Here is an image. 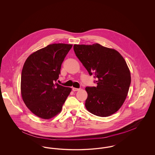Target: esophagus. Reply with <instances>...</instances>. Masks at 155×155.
Masks as SVG:
<instances>
[{
	"label": "esophagus",
	"instance_id": "obj_1",
	"mask_svg": "<svg viewBox=\"0 0 155 155\" xmlns=\"http://www.w3.org/2000/svg\"><path fill=\"white\" fill-rule=\"evenodd\" d=\"M72 89H73V91H79V90H80V89L76 88H73Z\"/></svg>",
	"mask_w": 155,
	"mask_h": 155
}]
</instances>
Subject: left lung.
Listing matches in <instances>:
<instances>
[{
    "mask_svg": "<svg viewBox=\"0 0 155 155\" xmlns=\"http://www.w3.org/2000/svg\"><path fill=\"white\" fill-rule=\"evenodd\" d=\"M76 56L96 78V87H87L85 107L92 114L107 117L121 107L131 84L125 60L117 51L98 44L74 45Z\"/></svg>",
    "mask_w": 155,
    "mask_h": 155,
    "instance_id": "left-lung-1",
    "label": "left lung"
}]
</instances>
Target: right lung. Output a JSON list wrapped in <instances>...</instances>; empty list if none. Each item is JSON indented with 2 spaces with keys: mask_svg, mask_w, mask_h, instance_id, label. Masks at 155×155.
Returning a JSON list of instances; mask_svg holds the SVG:
<instances>
[{
  "mask_svg": "<svg viewBox=\"0 0 155 155\" xmlns=\"http://www.w3.org/2000/svg\"><path fill=\"white\" fill-rule=\"evenodd\" d=\"M73 45H49L31 54L21 72L22 100L32 113L43 119L56 116L62 109L71 88L56 82L61 66Z\"/></svg>",
  "mask_w": 155,
  "mask_h": 155,
  "instance_id": "1",
  "label": "right lung"
}]
</instances>
